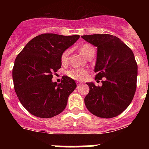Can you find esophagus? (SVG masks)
<instances>
[{
    "label": "esophagus",
    "mask_w": 149,
    "mask_h": 149,
    "mask_svg": "<svg viewBox=\"0 0 149 149\" xmlns=\"http://www.w3.org/2000/svg\"><path fill=\"white\" fill-rule=\"evenodd\" d=\"M81 84H83V82H77V86H80V85H81Z\"/></svg>",
    "instance_id": "34e87169"
}]
</instances>
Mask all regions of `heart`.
Returning a JSON list of instances; mask_svg holds the SVG:
<instances>
[{
    "instance_id": "obj_1",
    "label": "heart",
    "mask_w": 149,
    "mask_h": 149,
    "mask_svg": "<svg viewBox=\"0 0 149 149\" xmlns=\"http://www.w3.org/2000/svg\"><path fill=\"white\" fill-rule=\"evenodd\" d=\"M93 50L94 48L93 46H91L89 44H84L80 47V51L81 54L85 57H86L89 52ZM69 54H70V50H66L62 54L61 62L63 64H65L68 62ZM87 71L84 68H72L66 72V75L74 80H82L87 76Z\"/></svg>"
}]
</instances>
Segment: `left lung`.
<instances>
[{
	"mask_svg": "<svg viewBox=\"0 0 149 149\" xmlns=\"http://www.w3.org/2000/svg\"><path fill=\"white\" fill-rule=\"evenodd\" d=\"M81 37L97 47L95 79L101 86L87 83L89 92L84 103L91 113L109 119L119 116L131 103L136 89L137 64L134 53L120 39L110 34Z\"/></svg>",
	"mask_w": 149,
	"mask_h": 149,
	"instance_id": "left-lung-1",
	"label": "left lung"
}]
</instances>
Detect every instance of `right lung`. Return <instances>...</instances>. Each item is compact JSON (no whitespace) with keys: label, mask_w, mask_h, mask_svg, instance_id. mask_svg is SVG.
Returning a JSON list of instances; mask_svg holds the SVG:
<instances>
[{"label":"right lung","mask_w":149,"mask_h":149,"mask_svg":"<svg viewBox=\"0 0 149 149\" xmlns=\"http://www.w3.org/2000/svg\"><path fill=\"white\" fill-rule=\"evenodd\" d=\"M79 35L54 33L37 36L18 54L13 68L14 89L27 111L39 118H51L65 110L75 81L63 76L52 82L54 72L61 68L62 54L77 42Z\"/></svg>","instance_id":"add662e5"}]
</instances>
